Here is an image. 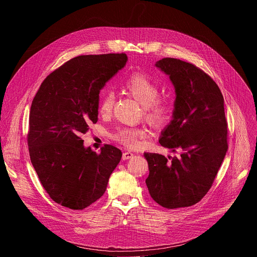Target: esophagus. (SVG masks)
Masks as SVG:
<instances>
[{
	"mask_svg": "<svg viewBox=\"0 0 257 257\" xmlns=\"http://www.w3.org/2000/svg\"><path fill=\"white\" fill-rule=\"evenodd\" d=\"M133 154L131 153V152H125L124 154H123V156H122V159L125 161V160H129V159H131V158H133Z\"/></svg>",
	"mask_w": 257,
	"mask_h": 257,
	"instance_id": "34e87169",
	"label": "esophagus"
}]
</instances>
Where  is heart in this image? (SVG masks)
I'll return each mask as SVG.
<instances>
[{
  "label": "heart",
  "instance_id": "obj_1",
  "mask_svg": "<svg viewBox=\"0 0 257 257\" xmlns=\"http://www.w3.org/2000/svg\"><path fill=\"white\" fill-rule=\"evenodd\" d=\"M122 87L127 94L143 106L144 118L152 126L164 127L170 122L173 106L169 100L159 96L160 86L152 77L144 73H134L124 80ZM115 101L116 98L113 92H103L98 102L99 114L101 116L111 115ZM145 136L144 129L126 126L119 127L112 135L114 140L127 148H136Z\"/></svg>",
  "mask_w": 257,
  "mask_h": 257
}]
</instances>
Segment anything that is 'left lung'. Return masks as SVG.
Instances as JSON below:
<instances>
[{"mask_svg": "<svg viewBox=\"0 0 257 257\" xmlns=\"http://www.w3.org/2000/svg\"><path fill=\"white\" fill-rule=\"evenodd\" d=\"M172 81L176 99L173 119L160 143L180 157L144 153L153 199L166 208L194 205L210 189L228 151L224 97L217 84L193 64L174 58L156 63Z\"/></svg>", "mask_w": 257, "mask_h": 257, "instance_id": "obj_1", "label": "left lung"}]
</instances>
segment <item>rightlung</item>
Returning a JSON list of instances; mask_svg holds the SVG:
<instances>
[{
	"label": "right lung",
	"mask_w": 257,
	"mask_h": 257,
	"mask_svg": "<svg viewBox=\"0 0 257 257\" xmlns=\"http://www.w3.org/2000/svg\"><path fill=\"white\" fill-rule=\"evenodd\" d=\"M126 54L73 58L43 81L30 107L27 143L42 185L57 203L83 209L105 192L122 152L105 144L96 154L80 135L97 122L99 91L124 68Z\"/></svg>",
	"instance_id": "add662e5"
}]
</instances>
